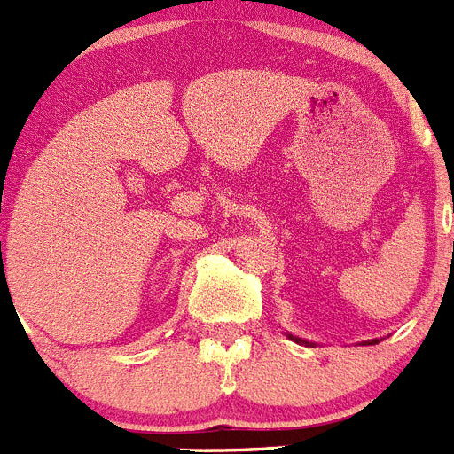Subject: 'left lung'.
Returning <instances> with one entry per match:
<instances>
[{"label": "left lung", "mask_w": 454, "mask_h": 454, "mask_svg": "<svg viewBox=\"0 0 454 454\" xmlns=\"http://www.w3.org/2000/svg\"><path fill=\"white\" fill-rule=\"evenodd\" d=\"M286 335H289V333H286ZM289 340H294V342H298V344H305V347H308V344H312V342H305V340H301V338H294V335H289ZM379 340H370V342H365V344H377Z\"/></svg>", "instance_id": "8db88e82"}]
</instances>
